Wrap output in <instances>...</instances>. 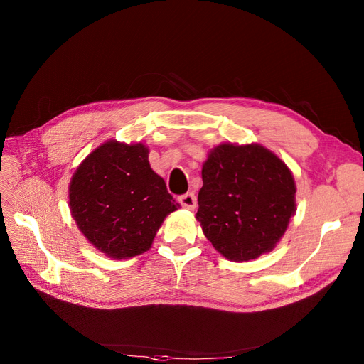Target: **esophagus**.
I'll return each mask as SVG.
<instances>
[{"label": "esophagus", "mask_w": 364, "mask_h": 364, "mask_svg": "<svg viewBox=\"0 0 364 364\" xmlns=\"http://www.w3.org/2000/svg\"><path fill=\"white\" fill-rule=\"evenodd\" d=\"M178 202L181 203L183 208H187V209H195L196 208V196L192 192H188L186 195H181L178 198Z\"/></svg>", "instance_id": "34e87169"}]
</instances>
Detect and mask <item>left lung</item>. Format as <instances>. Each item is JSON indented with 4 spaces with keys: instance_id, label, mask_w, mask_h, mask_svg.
<instances>
[{
    "instance_id": "obj_1",
    "label": "left lung",
    "mask_w": 364,
    "mask_h": 364,
    "mask_svg": "<svg viewBox=\"0 0 364 364\" xmlns=\"http://www.w3.org/2000/svg\"><path fill=\"white\" fill-rule=\"evenodd\" d=\"M196 220L215 250L243 262L273 251L296 213V186L276 153L221 143L202 165Z\"/></svg>"
}]
</instances>
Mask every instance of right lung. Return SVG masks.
I'll return each instance as SVG.
<instances>
[{"label":"right lung","mask_w":364,"mask_h":364,"mask_svg":"<svg viewBox=\"0 0 364 364\" xmlns=\"http://www.w3.org/2000/svg\"><path fill=\"white\" fill-rule=\"evenodd\" d=\"M70 215L85 239L112 259L150 250L166 215L177 211L143 143L109 140L94 149L69 184Z\"/></svg>","instance_id":"obj_1"}]
</instances>
